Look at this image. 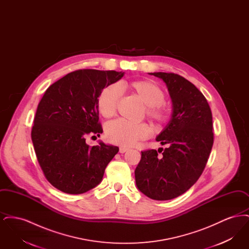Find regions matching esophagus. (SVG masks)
<instances>
[{
  "instance_id": "34e87169",
  "label": "esophagus",
  "mask_w": 249,
  "mask_h": 249,
  "mask_svg": "<svg viewBox=\"0 0 249 249\" xmlns=\"http://www.w3.org/2000/svg\"><path fill=\"white\" fill-rule=\"evenodd\" d=\"M129 150V148H127V147H125V146H120L119 147V152L120 153H125V152H127Z\"/></svg>"
}]
</instances>
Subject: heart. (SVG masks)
I'll use <instances>...</instances> for the list:
<instances>
[{
  "mask_svg": "<svg viewBox=\"0 0 249 249\" xmlns=\"http://www.w3.org/2000/svg\"><path fill=\"white\" fill-rule=\"evenodd\" d=\"M122 89H129L136 95L146 106V115L158 125L168 122L172 110L164 103L165 93L163 89L150 80H134L121 82ZM120 89L117 85H109L103 89L97 99V108L105 118L115 115L119 105ZM107 136L113 143L121 146H130L139 140L147 138L151 134V128L146 123H130L117 119L107 126Z\"/></svg>",
  "mask_w": 249,
  "mask_h": 249,
  "instance_id": "obj_1",
  "label": "heart"
}]
</instances>
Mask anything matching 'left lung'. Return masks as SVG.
<instances>
[{
  "label": "left lung",
  "instance_id": "8db88e82",
  "mask_svg": "<svg viewBox=\"0 0 249 249\" xmlns=\"http://www.w3.org/2000/svg\"><path fill=\"white\" fill-rule=\"evenodd\" d=\"M161 78L173 103L171 120L156 138L168 147L142 151L135 169L139 190L150 199L167 201L182 195L201 177L213 142V119L207 100L183 76L151 72Z\"/></svg>",
  "mask_w": 249,
  "mask_h": 249
}]
</instances>
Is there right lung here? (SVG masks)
Masks as SVG:
<instances>
[{
    "instance_id": "add662e5",
    "label": "right lung",
    "mask_w": 249,
    "mask_h": 249,
    "mask_svg": "<svg viewBox=\"0 0 249 249\" xmlns=\"http://www.w3.org/2000/svg\"><path fill=\"white\" fill-rule=\"evenodd\" d=\"M124 72L83 69L52 84L41 99L32 129L37 160L48 182L68 194H81L103 179L119 147L103 142L89 146L88 135L103 132L98 96Z\"/></svg>"
}]
</instances>
